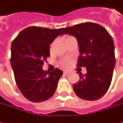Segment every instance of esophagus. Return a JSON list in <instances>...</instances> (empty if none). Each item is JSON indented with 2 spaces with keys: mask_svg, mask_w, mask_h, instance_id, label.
I'll return each mask as SVG.
<instances>
[{
  "mask_svg": "<svg viewBox=\"0 0 123 123\" xmlns=\"http://www.w3.org/2000/svg\"><path fill=\"white\" fill-rule=\"evenodd\" d=\"M64 73L66 74H67L69 73V72H68V70H64Z\"/></svg>",
  "mask_w": 123,
  "mask_h": 123,
  "instance_id": "esophagus-1",
  "label": "esophagus"
}]
</instances>
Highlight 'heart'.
Masks as SVG:
<instances>
[{
  "instance_id": "heart-1",
  "label": "heart",
  "mask_w": 123,
  "mask_h": 123,
  "mask_svg": "<svg viewBox=\"0 0 123 123\" xmlns=\"http://www.w3.org/2000/svg\"><path fill=\"white\" fill-rule=\"evenodd\" d=\"M59 64L63 67H67V66H68L69 64H70V59H68V58L62 59V60L60 61Z\"/></svg>"
}]
</instances>
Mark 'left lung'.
<instances>
[{
    "label": "left lung",
    "mask_w": 123,
    "mask_h": 123,
    "mask_svg": "<svg viewBox=\"0 0 123 123\" xmlns=\"http://www.w3.org/2000/svg\"><path fill=\"white\" fill-rule=\"evenodd\" d=\"M63 33L77 38L80 52L77 66L87 70L73 85L75 94L87 101L101 98L111 84L116 62L111 36L103 26L93 22L64 28Z\"/></svg>",
    "instance_id": "obj_1"
}]
</instances>
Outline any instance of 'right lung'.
<instances>
[{
  "label": "right lung",
  "instance_id": "1",
  "mask_svg": "<svg viewBox=\"0 0 123 123\" xmlns=\"http://www.w3.org/2000/svg\"><path fill=\"white\" fill-rule=\"evenodd\" d=\"M63 29L29 26L12 42L10 62L15 81L23 96L31 101H44L56 90L63 72L59 68L44 71L42 66L50 56L49 44L64 34Z\"/></svg>",
  "mask_w": 123,
  "mask_h": 123
}]
</instances>
